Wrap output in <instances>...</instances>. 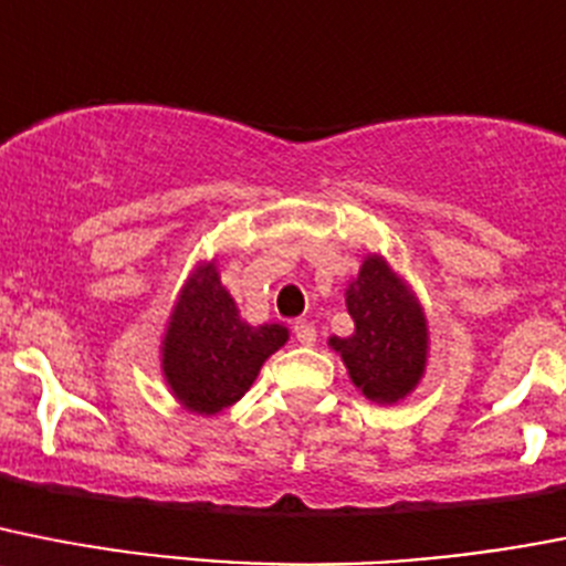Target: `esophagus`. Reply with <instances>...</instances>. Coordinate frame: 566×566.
Instances as JSON below:
<instances>
[{"label":"esophagus","instance_id":"esophagus-1","mask_svg":"<svg viewBox=\"0 0 566 566\" xmlns=\"http://www.w3.org/2000/svg\"><path fill=\"white\" fill-rule=\"evenodd\" d=\"M294 337H297V343H303V346H312V343L317 340V332H315V323L308 321H294Z\"/></svg>","mask_w":566,"mask_h":566}]
</instances>
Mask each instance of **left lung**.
<instances>
[{
	"mask_svg": "<svg viewBox=\"0 0 566 566\" xmlns=\"http://www.w3.org/2000/svg\"><path fill=\"white\" fill-rule=\"evenodd\" d=\"M355 332L332 337L335 352L366 398L395 403L421 380L427 364V323L421 306L380 258H366L346 292Z\"/></svg>",
	"mask_w": 566,
	"mask_h": 566,
	"instance_id": "obj_1",
	"label": "left lung"
}]
</instances>
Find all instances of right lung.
<instances>
[{
	"instance_id": "obj_1",
	"label": "right lung",
	"mask_w": 566,
	"mask_h": 566,
	"mask_svg": "<svg viewBox=\"0 0 566 566\" xmlns=\"http://www.w3.org/2000/svg\"><path fill=\"white\" fill-rule=\"evenodd\" d=\"M277 323L249 326L214 265L188 277L163 343V371L174 395L200 415H214L249 392L260 366L286 343Z\"/></svg>"
}]
</instances>
